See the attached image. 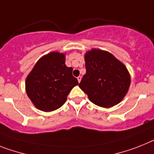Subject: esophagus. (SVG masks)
Wrapping results in <instances>:
<instances>
[{
	"label": "esophagus",
	"mask_w": 154,
	"mask_h": 154,
	"mask_svg": "<svg viewBox=\"0 0 154 154\" xmlns=\"http://www.w3.org/2000/svg\"><path fill=\"white\" fill-rule=\"evenodd\" d=\"M77 81H78V82H81V76H79V77H77Z\"/></svg>",
	"instance_id": "esophagus-1"
}]
</instances>
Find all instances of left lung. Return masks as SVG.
I'll list each match as a JSON object with an SVG mask.
<instances>
[{
    "instance_id": "obj_1",
    "label": "left lung",
    "mask_w": 154,
    "mask_h": 154,
    "mask_svg": "<svg viewBox=\"0 0 154 154\" xmlns=\"http://www.w3.org/2000/svg\"><path fill=\"white\" fill-rule=\"evenodd\" d=\"M85 59L86 73L79 87L95 105L105 108L117 105L130 86L127 68L112 54L98 49L88 51Z\"/></svg>"
}]
</instances>
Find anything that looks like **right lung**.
I'll list each match as a JSON object with an SVG mask.
<instances>
[{"instance_id": "obj_1", "label": "right lung", "mask_w": 154, "mask_h": 154, "mask_svg": "<svg viewBox=\"0 0 154 154\" xmlns=\"http://www.w3.org/2000/svg\"><path fill=\"white\" fill-rule=\"evenodd\" d=\"M73 68L65 65V55L51 52L38 60L26 80V94L37 109L55 110L66 103L67 95L78 85Z\"/></svg>"}]
</instances>
